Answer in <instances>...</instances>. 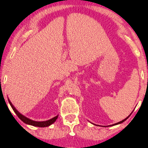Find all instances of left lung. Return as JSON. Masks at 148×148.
<instances>
[{
	"label": "left lung",
	"instance_id": "left-lung-1",
	"mask_svg": "<svg viewBox=\"0 0 148 148\" xmlns=\"http://www.w3.org/2000/svg\"><path fill=\"white\" fill-rule=\"evenodd\" d=\"M130 115H131V114H130L129 116H128L127 118H126L125 119H124V120H122V121H120V122H118V123H116V124H112V125H109V126H114V125H117V124H121V123H122V122H124V121H125L126 120H127V119L128 118V117H129Z\"/></svg>",
	"mask_w": 148,
	"mask_h": 148
}]
</instances>
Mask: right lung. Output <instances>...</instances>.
<instances>
[{"label": "right lung", "mask_w": 148, "mask_h": 148, "mask_svg": "<svg viewBox=\"0 0 148 148\" xmlns=\"http://www.w3.org/2000/svg\"><path fill=\"white\" fill-rule=\"evenodd\" d=\"M8 100H9V104H10L11 107H12L13 110L14 111V112L16 114V115L18 116V118H20V120L22 121V122H24L25 124H29V125H32L34 126H38V127H46V126H50L51 124H52L53 122H55V121L57 120L58 116H56L53 117V118L50 119V120H47V121H43V122H37V121L32 120H30V119L25 117L24 116H23L22 114H21L15 108V107L13 106L11 101H9V99H8Z\"/></svg>", "instance_id": "right-lung-1"}]
</instances>
